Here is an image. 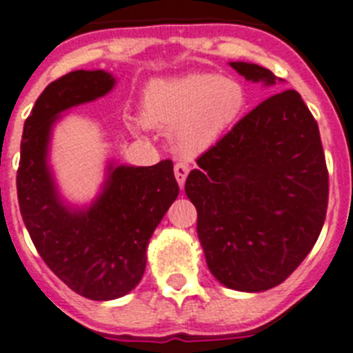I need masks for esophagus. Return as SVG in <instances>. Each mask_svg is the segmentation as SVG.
I'll return each mask as SVG.
<instances>
[{
	"mask_svg": "<svg viewBox=\"0 0 353 353\" xmlns=\"http://www.w3.org/2000/svg\"><path fill=\"white\" fill-rule=\"evenodd\" d=\"M188 173H190V163H188V162L174 163V176H176V182H179L180 188L184 185Z\"/></svg>",
	"mask_w": 353,
	"mask_h": 353,
	"instance_id": "obj_1",
	"label": "esophagus"
}]
</instances>
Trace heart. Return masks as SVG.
<instances>
[{
	"mask_svg": "<svg viewBox=\"0 0 353 353\" xmlns=\"http://www.w3.org/2000/svg\"><path fill=\"white\" fill-rule=\"evenodd\" d=\"M246 91L239 80L211 72L151 81L142 94V123L171 128L169 138L180 153L211 148L241 117Z\"/></svg>",
	"mask_w": 353,
	"mask_h": 353,
	"instance_id": "heart-1",
	"label": "heart"
}]
</instances>
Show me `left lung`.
<instances>
[{
    "instance_id": "1",
    "label": "left lung",
    "mask_w": 353,
    "mask_h": 353,
    "mask_svg": "<svg viewBox=\"0 0 353 353\" xmlns=\"http://www.w3.org/2000/svg\"><path fill=\"white\" fill-rule=\"evenodd\" d=\"M246 80L272 70L233 61ZM185 194L210 272L239 292H264L292 275L319 239L328 169L314 114L293 89L275 92L196 159Z\"/></svg>"
}]
</instances>
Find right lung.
Returning a JSON list of instances; mask_svg holds the SVG:
<instances>
[{"label":"right lung","mask_w":353,"mask_h":353,"mask_svg":"<svg viewBox=\"0 0 353 353\" xmlns=\"http://www.w3.org/2000/svg\"><path fill=\"white\" fill-rule=\"evenodd\" d=\"M105 70H72L45 87L25 120L18 202L30 239L45 264L72 292L111 301L131 292L145 270L154 228L179 196L173 162L111 168L103 193L87 211L61 204L47 165L50 128L61 111L111 91Z\"/></svg>","instance_id":"obj_1"}]
</instances>
